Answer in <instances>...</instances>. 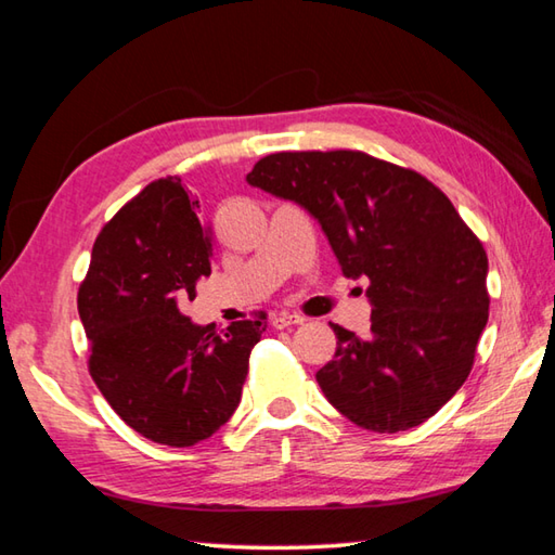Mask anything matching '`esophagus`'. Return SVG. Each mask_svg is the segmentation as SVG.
<instances>
[{
	"label": "esophagus",
	"mask_w": 555,
	"mask_h": 555,
	"mask_svg": "<svg viewBox=\"0 0 555 555\" xmlns=\"http://www.w3.org/2000/svg\"><path fill=\"white\" fill-rule=\"evenodd\" d=\"M291 325H304V318L291 315V312H274V315H271V327L284 330Z\"/></svg>",
	"instance_id": "1"
}]
</instances>
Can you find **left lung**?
I'll use <instances>...</instances> for the list:
<instances>
[{"instance_id": "obj_1", "label": "left lung", "mask_w": 555, "mask_h": 555, "mask_svg": "<svg viewBox=\"0 0 555 555\" xmlns=\"http://www.w3.org/2000/svg\"><path fill=\"white\" fill-rule=\"evenodd\" d=\"M247 184L318 220L347 279H369L371 337L332 325L315 378L371 431L417 427L468 378L488 325V255L451 201L412 169L354 150L276 153Z\"/></svg>"}]
</instances>
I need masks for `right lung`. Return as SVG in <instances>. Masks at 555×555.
I'll use <instances>...</instances> for the list:
<instances>
[{"mask_svg": "<svg viewBox=\"0 0 555 555\" xmlns=\"http://www.w3.org/2000/svg\"><path fill=\"white\" fill-rule=\"evenodd\" d=\"M210 276L198 201L179 177L157 179L99 233L77 308L89 374L138 435L194 447L233 417L264 315L225 332L196 325L179 306Z\"/></svg>", "mask_w": 555, "mask_h": 555, "instance_id": "obj_1", "label": "right lung"}]
</instances>
